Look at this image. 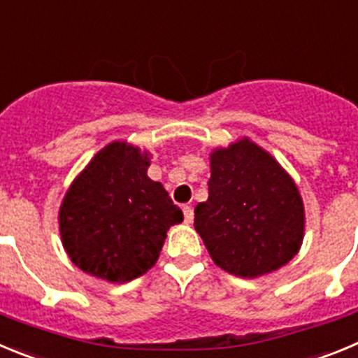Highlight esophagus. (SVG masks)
Wrapping results in <instances>:
<instances>
[{
	"label": "esophagus",
	"mask_w": 358,
	"mask_h": 358,
	"mask_svg": "<svg viewBox=\"0 0 358 358\" xmlns=\"http://www.w3.org/2000/svg\"><path fill=\"white\" fill-rule=\"evenodd\" d=\"M183 217H185V223H192V219H194L192 207H189V205H185V207H183Z\"/></svg>",
	"instance_id": "34e87169"
}]
</instances>
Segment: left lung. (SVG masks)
I'll return each mask as SVG.
<instances>
[{
    "mask_svg": "<svg viewBox=\"0 0 358 358\" xmlns=\"http://www.w3.org/2000/svg\"><path fill=\"white\" fill-rule=\"evenodd\" d=\"M194 228L221 269L257 278L298 253L305 230L303 201L291 176L267 151L241 139L212 151L208 199L196 205Z\"/></svg>",
    "mask_w": 358,
    "mask_h": 358,
    "instance_id": "left-lung-1",
    "label": "left lung"
}]
</instances>
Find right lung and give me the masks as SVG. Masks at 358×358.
Masks as SVG:
<instances>
[{
    "instance_id": "1",
    "label": "right lung",
    "mask_w": 358,
    "mask_h": 358,
    "mask_svg": "<svg viewBox=\"0 0 358 358\" xmlns=\"http://www.w3.org/2000/svg\"><path fill=\"white\" fill-rule=\"evenodd\" d=\"M148 167V151L115 141L71 183L59 212L60 237L82 271L124 283L155 266L167 230L183 214Z\"/></svg>"
}]
</instances>
